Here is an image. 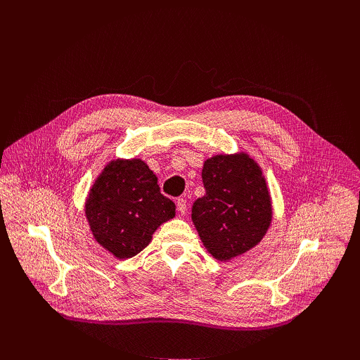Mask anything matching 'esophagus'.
I'll use <instances>...</instances> for the list:
<instances>
[{"mask_svg": "<svg viewBox=\"0 0 360 360\" xmlns=\"http://www.w3.org/2000/svg\"><path fill=\"white\" fill-rule=\"evenodd\" d=\"M176 208H178V211H179L181 215H185V214H186L188 205H186V199H185V198H178V199H176Z\"/></svg>", "mask_w": 360, "mask_h": 360, "instance_id": "34e87169", "label": "esophagus"}]
</instances>
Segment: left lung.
<instances>
[{"instance_id": "8db88e82", "label": "left lung", "mask_w": 360, "mask_h": 360, "mask_svg": "<svg viewBox=\"0 0 360 360\" xmlns=\"http://www.w3.org/2000/svg\"><path fill=\"white\" fill-rule=\"evenodd\" d=\"M205 195L192 205V222L208 252L229 261L261 242L272 221L261 168L246 153L217 155L202 169Z\"/></svg>"}]
</instances>
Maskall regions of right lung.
Segmentation results:
<instances>
[{"label": "right lung", "instance_id": "1", "mask_svg": "<svg viewBox=\"0 0 360 360\" xmlns=\"http://www.w3.org/2000/svg\"><path fill=\"white\" fill-rule=\"evenodd\" d=\"M94 238L120 259L138 255L157 228L175 217V203L161 193L158 178L141 160L111 161L85 205Z\"/></svg>", "mask_w": 360, "mask_h": 360}]
</instances>
